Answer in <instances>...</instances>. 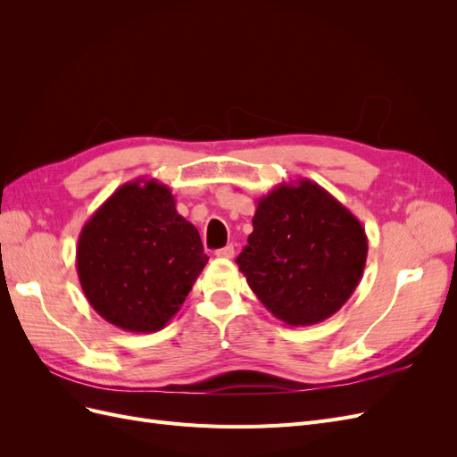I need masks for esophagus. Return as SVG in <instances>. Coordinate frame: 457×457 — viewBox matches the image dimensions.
I'll list each match as a JSON object with an SVG mask.
<instances>
[{
    "label": "esophagus",
    "instance_id": "obj_1",
    "mask_svg": "<svg viewBox=\"0 0 457 457\" xmlns=\"http://www.w3.org/2000/svg\"><path fill=\"white\" fill-rule=\"evenodd\" d=\"M215 255H217V257H223V259L234 257V245L228 244V245H225V247H220V250L215 252Z\"/></svg>",
    "mask_w": 457,
    "mask_h": 457
}]
</instances>
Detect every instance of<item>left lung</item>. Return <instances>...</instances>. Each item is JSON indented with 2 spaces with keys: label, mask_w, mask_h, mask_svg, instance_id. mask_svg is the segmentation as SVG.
Masks as SVG:
<instances>
[{
  "label": "left lung",
  "mask_w": 457,
  "mask_h": 457,
  "mask_svg": "<svg viewBox=\"0 0 457 457\" xmlns=\"http://www.w3.org/2000/svg\"><path fill=\"white\" fill-rule=\"evenodd\" d=\"M253 232L237 262L262 305L287 326L336 314L362 278L364 227L309 179L280 183L257 200Z\"/></svg>",
  "instance_id": "1"
}]
</instances>
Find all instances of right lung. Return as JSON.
<instances>
[{"instance_id":"right-lung-1","label":"right lung","mask_w":457,"mask_h":457,"mask_svg":"<svg viewBox=\"0 0 457 457\" xmlns=\"http://www.w3.org/2000/svg\"><path fill=\"white\" fill-rule=\"evenodd\" d=\"M207 262L196 227L156 179L121 185L84 225L76 269L106 322L152 334L177 314Z\"/></svg>"}]
</instances>
